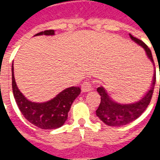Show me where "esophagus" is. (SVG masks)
I'll return each mask as SVG.
<instances>
[{"label":"esophagus","mask_w":160,"mask_h":160,"mask_svg":"<svg viewBox=\"0 0 160 160\" xmlns=\"http://www.w3.org/2000/svg\"><path fill=\"white\" fill-rule=\"evenodd\" d=\"M82 92H89L92 89V83H91V81L89 80H85L82 84Z\"/></svg>","instance_id":"esophagus-1"}]
</instances>
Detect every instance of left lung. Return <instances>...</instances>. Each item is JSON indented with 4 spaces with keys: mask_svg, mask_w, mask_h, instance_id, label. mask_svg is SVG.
Listing matches in <instances>:
<instances>
[{
    "mask_svg": "<svg viewBox=\"0 0 160 160\" xmlns=\"http://www.w3.org/2000/svg\"><path fill=\"white\" fill-rule=\"evenodd\" d=\"M130 38L134 42H136L144 48L145 50L147 51L148 57L153 62L151 49L148 48V46L143 41H141L135 37H133L131 34ZM155 82H156V73L153 76L152 87L149 92L146 94V96L141 100L132 104H119L118 103H115L109 98L106 91L103 87H98L97 91L101 96V101L98 108L96 111V114L101 121H103L104 123L109 126L119 127L129 123L135 119H137L148 108L153 94Z\"/></svg>",
    "mask_w": 160,
    "mask_h": 160,
    "instance_id": "left-lung-1",
    "label": "left lung"
}]
</instances>
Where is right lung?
<instances>
[{
    "mask_svg": "<svg viewBox=\"0 0 160 160\" xmlns=\"http://www.w3.org/2000/svg\"><path fill=\"white\" fill-rule=\"evenodd\" d=\"M54 30H46L36 34V36L54 35ZM12 87L13 97L23 116L31 123L42 129L62 127L68 118V113L73 102L81 92L80 87H72L62 91L49 102L42 104L32 103L24 97L16 86L13 66H12Z\"/></svg>",
    "mask_w": 160,
    "mask_h": 160,
    "instance_id": "obj_1",
    "label": "right lung"
}]
</instances>
